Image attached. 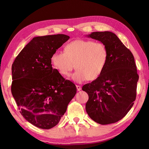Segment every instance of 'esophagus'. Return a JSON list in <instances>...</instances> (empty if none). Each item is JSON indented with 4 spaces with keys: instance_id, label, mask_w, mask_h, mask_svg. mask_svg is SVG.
<instances>
[{
    "instance_id": "1",
    "label": "esophagus",
    "mask_w": 149,
    "mask_h": 149,
    "mask_svg": "<svg viewBox=\"0 0 149 149\" xmlns=\"http://www.w3.org/2000/svg\"><path fill=\"white\" fill-rule=\"evenodd\" d=\"M76 88L77 91H80L81 90V86H79V85H76Z\"/></svg>"
}]
</instances>
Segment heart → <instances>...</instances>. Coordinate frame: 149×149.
Listing matches in <instances>:
<instances>
[{
  "mask_svg": "<svg viewBox=\"0 0 149 149\" xmlns=\"http://www.w3.org/2000/svg\"><path fill=\"white\" fill-rule=\"evenodd\" d=\"M108 58V49L104 43L77 40L66 44L64 52L53 53L50 60L54 68L64 77L70 75L75 65L77 70L72 75V79L83 83L97 79L105 70Z\"/></svg>",
  "mask_w": 149,
  "mask_h": 149,
  "instance_id": "obj_1",
  "label": "heart"
}]
</instances>
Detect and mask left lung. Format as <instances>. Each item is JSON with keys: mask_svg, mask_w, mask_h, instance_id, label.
<instances>
[{"mask_svg": "<svg viewBox=\"0 0 149 149\" xmlns=\"http://www.w3.org/2000/svg\"><path fill=\"white\" fill-rule=\"evenodd\" d=\"M88 36L105 44L109 58L102 74L82 88L89 97L86 112L100 124L115 123L127 115L136 97L139 76L134 56L113 33L93 32Z\"/></svg>", "mask_w": 149, "mask_h": 149, "instance_id": "left-lung-1", "label": "left lung"}]
</instances>
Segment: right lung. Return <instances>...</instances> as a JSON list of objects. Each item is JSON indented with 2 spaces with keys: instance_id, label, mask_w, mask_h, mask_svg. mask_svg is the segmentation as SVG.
<instances>
[{
  "instance_id": "1",
  "label": "right lung",
  "mask_w": 149,
  "mask_h": 149,
  "mask_svg": "<svg viewBox=\"0 0 149 149\" xmlns=\"http://www.w3.org/2000/svg\"><path fill=\"white\" fill-rule=\"evenodd\" d=\"M69 38L62 34L34 38L12 65L13 96L24 118L40 129L58 125L77 92L72 82L52 68L50 60Z\"/></svg>"
}]
</instances>
